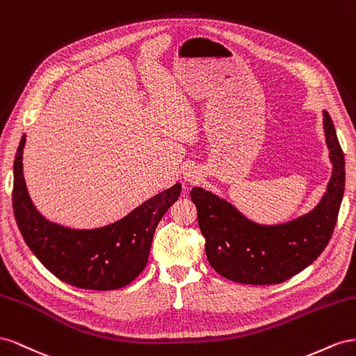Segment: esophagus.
<instances>
[{
  "label": "esophagus",
  "mask_w": 356,
  "mask_h": 356,
  "mask_svg": "<svg viewBox=\"0 0 356 356\" xmlns=\"http://www.w3.org/2000/svg\"><path fill=\"white\" fill-rule=\"evenodd\" d=\"M184 179H185V181H188V184L192 185V184H197V181L201 179V175L195 167H188L184 171Z\"/></svg>",
  "instance_id": "34e87169"
}]
</instances>
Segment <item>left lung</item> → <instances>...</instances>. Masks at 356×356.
<instances>
[{"mask_svg":"<svg viewBox=\"0 0 356 356\" xmlns=\"http://www.w3.org/2000/svg\"><path fill=\"white\" fill-rule=\"evenodd\" d=\"M325 140L332 175L318 206L297 219L262 225L246 218L227 200L192 188L206 255L220 276L245 285H277L316 259L336 227L344 194V155L332 120L323 110Z\"/></svg>","mask_w":356,"mask_h":356,"instance_id":"left-lung-1","label":"left lung"}]
</instances>
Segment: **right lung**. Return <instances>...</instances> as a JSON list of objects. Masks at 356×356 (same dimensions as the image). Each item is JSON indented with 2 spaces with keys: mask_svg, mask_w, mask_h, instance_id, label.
<instances>
[{
  "mask_svg": "<svg viewBox=\"0 0 356 356\" xmlns=\"http://www.w3.org/2000/svg\"><path fill=\"white\" fill-rule=\"evenodd\" d=\"M20 138L13 165V211L20 234L43 266L71 286L113 291L129 285L147 264L155 229L180 197L176 184L149 198L122 219L94 229L50 222L33 204L24 179Z\"/></svg>",
  "mask_w": 356,
  "mask_h": 356,
  "instance_id": "obj_1",
  "label": "right lung"
}]
</instances>
